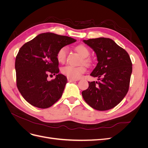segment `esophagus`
<instances>
[{
	"label": "esophagus",
	"mask_w": 148,
	"mask_h": 148,
	"mask_svg": "<svg viewBox=\"0 0 148 148\" xmlns=\"http://www.w3.org/2000/svg\"><path fill=\"white\" fill-rule=\"evenodd\" d=\"M68 81L69 82H77V79H71V78H68Z\"/></svg>",
	"instance_id": "1"
}]
</instances>
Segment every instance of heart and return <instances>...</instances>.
<instances>
[{"label": "heart", "instance_id": "heart-1", "mask_svg": "<svg viewBox=\"0 0 148 148\" xmlns=\"http://www.w3.org/2000/svg\"><path fill=\"white\" fill-rule=\"evenodd\" d=\"M76 51H77L79 55L83 58H86L89 56L90 52L89 50L84 45H78L76 47ZM67 52H68V47L66 46L62 47L59 49L57 51L56 57L57 61L60 64H64L66 60ZM84 63L88 64L89 63V60L86 59H84ZM86 69L84 65L80 66H73L68 65L64 66L61 69L62 73L65 75L69 78L71 79H78L82 77V75L86 71Z\"/></svg>", "mask_w": 148, "mask_h": 148}]
</instances>
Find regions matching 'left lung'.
<instances>
[{"mask_svg": "<svg viewBox=\"0 0 148 148\" xmlns=\"http://www.w3.org/2000/svg\"><path fill=\"white\" fill-rule=\"evenodd\" d=\"M83 42L96 53L98 63L90 75L99 80L88 82V88L82 91L83 99L96 110L112 109L128 92L132 73L130 57L109 38L89 39Z\"/></svg>", "mask_w": 148, "mask_h": 148, "instance_id": "1", "label": "left lung"}]
</instances>
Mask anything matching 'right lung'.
Here are the masks:
<instances>
[{
    "mask_svg": "<svg viewBox=\"0 0 148 148\" xmlns=\"http://www.w3.org/2000/svg\"><path fill=\"white\" fill-rule=\"evenodd\" d=\"M76 39L52 33H42L25 43L15 59L16 86L24 99L41 109L50 107L61 97L67 79L59 73V49ZM49 74L56 78L48 81Z\"/></svg>",
    "mask_w": 148,
    "mask_h": 148,
    "instance_id": "add662e5",
    "label": "right lung"
}]
</instances>
